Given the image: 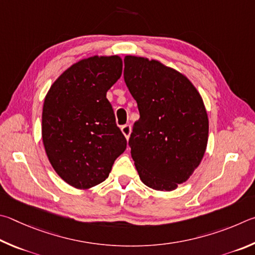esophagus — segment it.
Here are the masks:
<instances>
[{"instance_id":"obj_1","label":"esophagus","mask_w":255,"mask_h":255,"mask_svg":"<svg viewBox=\"0 0 255 255\" xmlns=\"http://www.w3.org/2000/svg\"><path fill=\"white\" fill-rule=\"evenodd\" d=\"M121 131H122L123 135L127 137V140H128V137H130V134H131V127L130 125H123L122 128H121Z\"/></svg>"}]
</instances>
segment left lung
<instances>
[{
    "mask_svg": "<svg viewBox=\"0 0 255 255\" xmlns=\"http://www.w3.org/2000/svg\"><path fill=\"white\" fill-rule=\"evenodd\" d=\"M124 80L140 119L128 141L141 181L175 190L200 164L208 142V115L187 76L157 59L128 55Z\"/></svg>",
    "mask_w": 255,
    "mask_h": 255,
    "instance_id": "8db88e82",
    "label": "left lung"
}]
</instances>
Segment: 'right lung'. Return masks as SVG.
<instances>
[{"label":"right lung","mask_w":255,"mask_h":255,"mask_svg":"<svg viewBox=\"0 0 255 255\" xmlns=\"http://www.w3.org/2000/svg\"><path fill=\"white\" fill-rule=\"evenodd\" d=\"M122 69L118 55L83 58L52 83L44 97V150L53 170L74 188L86 190L104 181L127 149L106 98Z\"/></svg>","instance_id":"add662e5"}]
</instances>
